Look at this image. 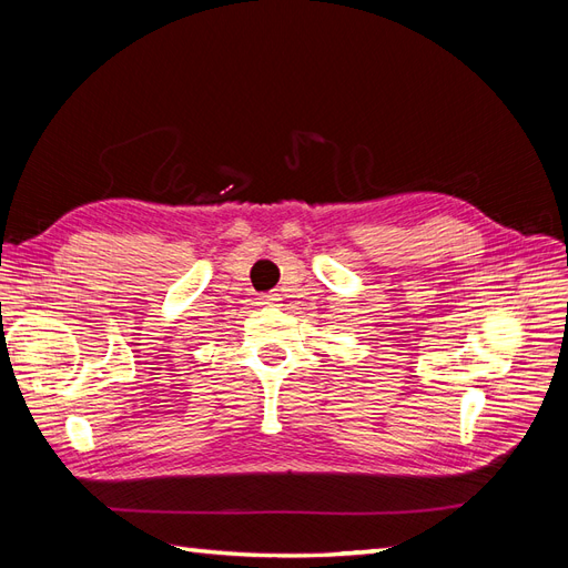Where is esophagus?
<instances>
[{
    "instance_id": "34e87169",
    "label": "esophagus",
    "mask_w": 568,
    "mask_h": 568,
    "mask_svg": "<svg viewBox=\"0 0 568 568\" xmlns=\"http://www.w3.org/2000/svg\"><path fill=\"white\" fill-rule=\"evenodd\" d=\"M261 301H263V303H265V305H274V303H277V301H280V298H277V296H272V294H265V296H263V298H261Z\"/></svg>"
}]
</instances>
